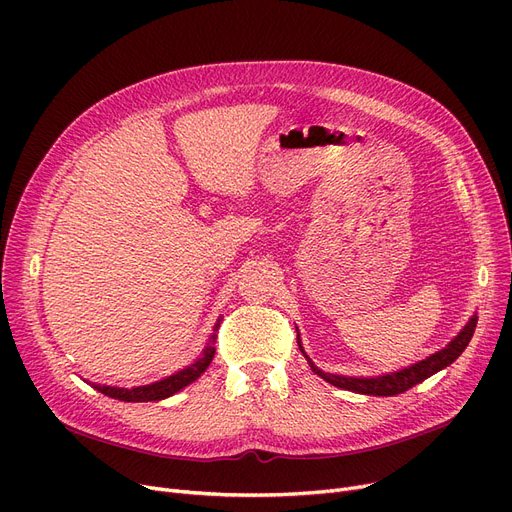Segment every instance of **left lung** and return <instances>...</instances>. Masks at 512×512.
Masks as SVG:
<instances>
[{
    "mask_svg": "<svg viewBox=\"0 0 512 512\" xmlns=\"http://www.w3.org/2000/svg\"><path fill=\"white\" fill-rule=\"evenodd\" d=\"M475 326H477V315H473L467 321V326L461 330V334L456 336L446 348H442V351L434 353L432 357H427V359H423V361H419V363H415V365H411L407 369H400L396 373L380 375V378H346V375L326 373V371H321L319 367L313 365V361L305 355L301 342H299V348H301V353L307 357L311 369L319 375V378H324L332 386L351 390V392H359V394H369V396H394V394H400V392H407L409 388H413V386L421 384L423 380H427L429 375L438 373L440 369L448 367L450 363H454L456 359H459L461 353L465 351L467 344L473 338Z\"/></svg>",
    "mask_w": 512,
    "mask_h": 512,
    "instance_id": "1",
    "label": "left lung"
}]
</instances>
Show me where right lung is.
Wrapping results in <instances>:
<instances>
[{"label": "right lung", "mask_w": 512, "mask_h": 512, "mask_svg": "<svg viewBox=\"0 0 512 512\" xmlns=\"http://www.w3.org/2000/svg\"><path fill=\"white\" fill-rule=\"evenodd\" d=\"M220 324H215V330H218ZM215 334L209 338L203 355L184 369H180L178 373L170 375V378H164L159 382L147 384V386H137V388H116V386H101V384H93L95 390H99L101 394L116 398V400H124V402H151V400H164L176 392H180L184 386L193 384L197 378H201V373L209 367L213 355H215Z\"/></svg>", "instance_id": "add662e5"}]
</instances>
